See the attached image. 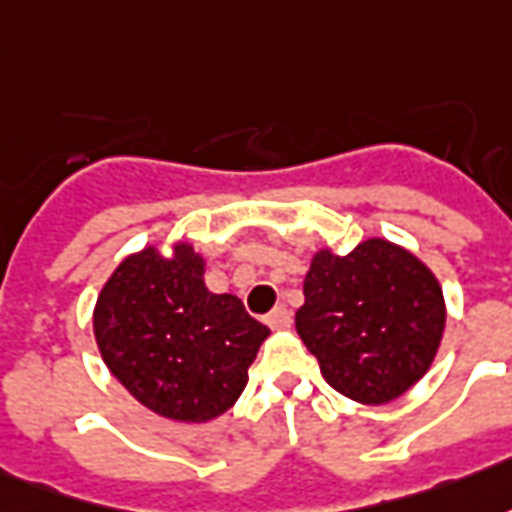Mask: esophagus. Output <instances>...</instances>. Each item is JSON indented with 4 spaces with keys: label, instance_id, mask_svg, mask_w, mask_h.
<instances>
[{
    "label": "esophagus",
    "instance_id": "1",
    "mask_svg": "<svg viewBox=\"0 0 512 512\" xmlns=\"http://www.w3.org/2000/svg\"><path fill=\"white\" fill-rule=\"evenodd\" d=\"M267 324H270L272 330H286V327H292V313L286 305H278V308H272L267 313Z\"/></svg>",
    "mask_w": 512,
    "mask_h": 512
}]
</instances>
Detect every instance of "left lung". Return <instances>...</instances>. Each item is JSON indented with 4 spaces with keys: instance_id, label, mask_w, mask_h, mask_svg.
I'll list each match as a JSON object with an SVG mask.
<instances>
[{
    "instance_id": "1",
    "label": "left lung",
    "mask_w": 512,
    "mask_h": 512,
    "mask_svg": "<svg viewBox=\"0 0 512 512\" xmlns=\"http://www.w3.org/2000/svg\"><path fill=\"white\" fill-rule=\"evenodd\" d=\"M294 324L324 382L357 404H390L420 382L445 335L442 286L404 245L368 237L313 253Z\"/></svg>"
}]
</instances>
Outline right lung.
Listing matches in <instances>:
<instances>
[{
  "instance_id": "add662e5",
  "label": "right lung",
  "mask_w": 512,
  "mask_h": 512,
  "mask_svg": "<svg viewBox=\"0 0 512 512\" xmlns=\"http://www.w3.org/2000/svg\"><path fill=\"white\" fill-rule=\"evenodd\" d=\"M100 357L138 404L166 420L207 423L237 404L270 327L240 297L212 294L204 256L179 240L119 261L92 311Z\"/></svg>"
}]
</instances>
